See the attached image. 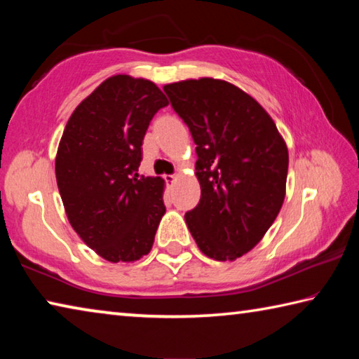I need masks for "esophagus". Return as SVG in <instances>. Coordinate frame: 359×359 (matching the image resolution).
<instances>
[{
  "label": "esophagus",
  "mask_w": 359,
  "mask_h": 359,
  "mask_svg": "<svg viewBox=\"0 0 359 359\" xmlns=\"http://www.w3.org/2000/svg\"><path fill=\"white\" fill-rule=\"evenodd\" d=\"M175 179H177V174H169V175H165V180L169 182V184H174Z\"/></svg>",
  "instance_id": "obj_1"
}]
</instances>
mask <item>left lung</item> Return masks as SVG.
Here are the masks:
<instances>
[{"label": "left lung", "mask_w": 359, "mask_h": 359, "mask_svg": "<svg viewBox=\"0 0 359 359\" xmlns=\"http://www.w3.org/2000/svg\"><path fill=\"white\" fill-rule=\"evenodd\" d=\"M163 90L196 144L201 199L185 214L188 229L209 258H239L280 212L287 145L269 114L233 83L204 77Z\"/></svg>", "instance_id": "left-lung-1"}]
</instances>
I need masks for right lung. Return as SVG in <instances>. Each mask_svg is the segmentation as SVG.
Returning a JSON list of instances; mask_svg holds the SVG:
<instances>
[{
  "label": "right lung",
  "mask_w": 359,
  "mask_h": 359,
  "mask_svg": "<svg viewBox=\"0 0 359 359\" xmlns=\"http://www.w3.org/2000/svg\"><path fill=\"white\" fill-rule=\"evenodd\" d=\"M169 102L154 82L118 74L87 96L66 123L55 174L71 226L111 263L150 252L166 208L160 177L137 174L154 115Z\"/></svg>",
  "instance_id": "obj_1"
}]
</instances>
